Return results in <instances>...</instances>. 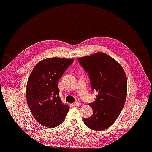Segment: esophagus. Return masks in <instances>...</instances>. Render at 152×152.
<instances>
[{"label":"esophagus","instance_id":"esophagus-1","mask_svg":"<svg viewBox=\"0 0 152 152\" xmlns=\"http://www.w3.org/2000/svg\"><path fill=\"white\" fill-rule=\"evenodd\" d=\"M73 104L75 106H80L81 105L80 103H79V102H75Z\"/></svg>","mask_w":152,"mask_h":152}]
</instances>
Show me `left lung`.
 I'll return each instance as SVG.
<instances>
[{
	"mask_svg": "<svg viewBox=\"0 0 152 152\" xmlns=\"http://www.w3.org/2000/svg\"><path fill=\"white\" fill-rule=\"evenodd\" d=\"M77 61L89 75L91 90L98 92L95 100L89 103L93 115L83 121L92 130H105L115 121L123 108L127 89L125 72L118 62L103 53Z\"/></svg>",
	"mask_w": 152,
	"mask_h": 152,
	"instance_id": "8db88e82",
	"label": "left lung"
}]
</instances>
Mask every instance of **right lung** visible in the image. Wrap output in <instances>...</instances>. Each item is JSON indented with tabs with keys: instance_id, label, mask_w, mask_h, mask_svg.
<instances>
[{
	"instance_id": "right-lung-1",
	"label": "right lung",
	"mask_w": 152,
	"mask_h": 152,
	"mask_svg": "<svg viewBox=\"0 0 152 152\" xmlns=\"http://www.w3.org/2000/svg\"><path fill=\"white\" fill-rule=\"evenodd\" d=\"M73 61L45 59L31 72L26 86L27 103L34 118L44 126L53 128L61 124L69 110L61 101L58 83Z\"/></svg>"
}]
</instances>
